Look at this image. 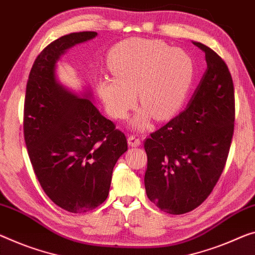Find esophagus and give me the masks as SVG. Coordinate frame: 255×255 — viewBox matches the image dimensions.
Here are the masks:
<instances>
[{
	"label": "esophagus",
	"mask_w": 255,
	"mask_h": 255,
	"mask_svg": "<svg viewBox=\"0 0 255 255\" xmlns=\"http://www.w3.org/2000/svg\"><path fill=\"white\" fill-rule=\"evenodd\" d=\"M128 144H130L131 147H138V146H140V144H141V140L139 139L138 135L133 134V135L128 136Z\"/></svg>",
	"instance_id": "1"
}]
</instances>
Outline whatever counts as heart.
<instances>
[{
    "instance_id": "b5f03b06",
    "label": "heart",
    "mask_w": 255,
    "mask_h": 255,
    "mask_svg": "<svg viewBox=\"0 0 255 255\" xmlns=\"http://www.w3.org/2000/svg\"><path fill=\"white\" fill-rule=\"evenodd\" d=\"M108 66L114 78L97 82L98 95L113 119L123 120L136 103L142 106L131 125L143 131L151 116H173L185 103L195 77V64L187 51L157 40L134 38L112 51Z\"/></svg>"
}]
</instances>
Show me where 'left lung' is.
<instances>
[{"label": "left lung", "mask_w": 255, "mask_h": 255, "mask_svg": "<svg viewBox=\"0 0 255 255\" xmlns=\"http://www.w3.org/2000/svg\"><path fill=\"white\" fill-rule=\"evenodd\" d=\"M207 68L187 108L144 141V188L164 212L183 214L213 190L226 165L234 134L235 95L230 72L209 46Z\"/></svg>", "instance_id": "8db88e82"}]
</instances>
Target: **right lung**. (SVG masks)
Here are the masks:
<instances>
[{
    "instance_id": "right-lung-1",
    "label": "right lung",
    "mask_w": 255,
    "mask_h": 255,
    "mask_svg": "<svg viewBox=\"0 0 255 255\" xmlns=\"http://www.w3.org/2000/svg\"><path fill=\"white\" fill-rule=\"evenodd\" d=\"M96 32L61 36L38 54L30 69L23 109V135L35 174L54 204L84 213L106 201L113 168L128 150L127 136L92 104L57 80V62Z\"/></svg>"
}]
</instances>
